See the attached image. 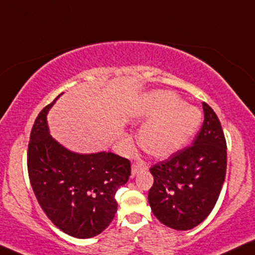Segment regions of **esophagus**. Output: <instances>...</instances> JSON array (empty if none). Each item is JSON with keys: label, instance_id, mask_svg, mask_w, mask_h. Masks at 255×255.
I'll list each match as a JSON object with an SVG mask.
<instances>
[{"label": "esophagus", "instance_id": "obj_1", "mask_svg": "<svg viewBox=\"0 0 255 255\" xmlns=\"http://www.w3.org/2000/svg\"><path fill=\"white\" fill-rule=\"evenodd\" d=\"M143 170H145V165H144L143 163H134V164L131 166V177H134V176H137Z\"/></svg>", "mask_w": 255, "mask_h": 255}]
</instances>
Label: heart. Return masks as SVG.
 <instances>
[{"label": "heart", "instance_id": "obj_1", "mask_svg": "<svg viewBox=\"0 0 255 255\" xmlns=\"http://www.w3.org/2000/svg\"><path fill=\"white\" fill-rule=\"evenodd\" d=\"M131 117L147 121L138 131V143L149 155L163 158L187 145L200 128L202 113L195 106L185 105L174 92L155 91L134 104Z\"/></svg>", "mask_w": 255, "mask_h": 255}]
</instances>
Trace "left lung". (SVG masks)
<instances>
[{
    "mask_svg": "<svg viewBox=\"0 0 255 255\" xmlns=\"http://www.w3.org/2000/svg\"><path fill=\"white\" fill-rule=\"evenodd\" d=\"M204 122L193 145L150 169L149 204L163 225L176 231L199 226L210 214L226 177L227 145L218 116L202 103Z\"/></svg>",
    "mask_w": 255,
    "mask_h": 255,
    "instance_id": "8db88e82",
    "label": "left lung"
}]
</instances>
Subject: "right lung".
Returning a JSON list of instances; mask_svg holds the SVG:
<instances>
[{"instance_id":"obj_1","label":"right lung","mask_w":255,"mask_h":255,"mask_svg":"<svg viewBox=\"0 0 255 255\" xmlns=\"http://www.w3.org/2000/svg\"><path fill=\"white\" fill-rule=\"evenodd\" d=\"M56 99L39 113L31 128L27 155L30 184L56 227L73 238L90 239L115 218V195L128 181L130 162L112 152H74L53 138L47 115Z\"/></svg>"}]
</instances>
